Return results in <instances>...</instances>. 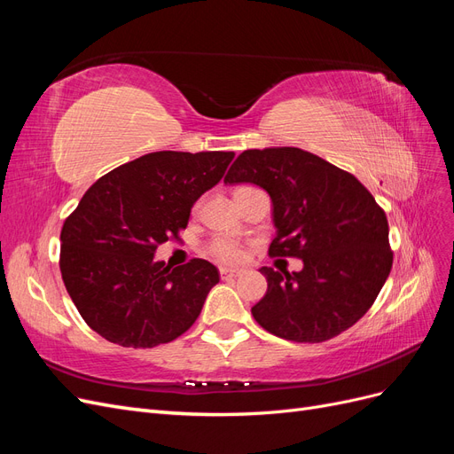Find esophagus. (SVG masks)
<instances>
[{
	"label": "esophagus",
	"instance_id": "1",
	"mask_svg": "<svg viewBox=\"0 0 454 454\" xmlns=\"http://www.w3.org/2000/svg\"><path fill=\"white\" fill-rule=\"evenodd\" d=\"M244 270L242 269H232V267H219V274H222V278H237L240 277Z\"/></svg>",
	"mask_w": 454,
	"mask_h": 454
}]
</instances>
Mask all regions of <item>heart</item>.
Instances as JSON below:
<instances>
[{
	"label": "heart",
	"instance_id": "1",
	"mask_svg": "<svg viewBox=\"0 0 454 454\" xmlns=\"http://www.w3.org/2000/svg\"><path fill=\"white\" fill-rule=\"evenodd\" d=\"M208 254L223 263H235V261H240L244 257V246L229 237H217L208 244Z\"/></svg>",
	"mask_w": 454,
	"mask_h": 454
}]
</instances>
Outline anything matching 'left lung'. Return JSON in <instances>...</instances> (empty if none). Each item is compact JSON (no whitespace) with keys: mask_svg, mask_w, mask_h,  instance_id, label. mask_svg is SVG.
<instances>
[{"mask_svg":"<svg viewBox=\"0 0 454 454\" xmlns=\"http://www.w3.org/2000/svg\"><path fill=\"white\" fill-rule=\"evenodd\" d=\"M225 184H255L272 199L270 257L303 259V270L263 267L267 294L252 307L269 333L324 342L347 332L375 303L394 252L388 219L347 172L299 147L246 149Z\"/></svg>","mask_w":454,"mask_h":454,"instance_id":"obj_1","label":"left lung"}]
</instances>
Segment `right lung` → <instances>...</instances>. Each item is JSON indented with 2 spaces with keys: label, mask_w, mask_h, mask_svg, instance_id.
Returning <instances> with one entry per match:
<instances>
[{
  "label": "right lung",
  "mask_w": 454,
  "mask_h": 454,
  "mask_svg": "<svg viewBox=\"0 0 454 454\" xmlns=\"http://www.w3.org/2000/svg\"><path fill=\"white\" fill-rule=\"evenodd\" d=\"M232 151H155L89 187L60 232V272L96 333L127 348H153L195 324L219 282L204 259L170 269L153 254L180 237L191 206L222 180Z\"/></svg>",
  "instance_id": "obj_1"
}]
</instances>
